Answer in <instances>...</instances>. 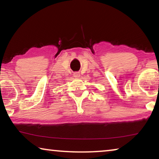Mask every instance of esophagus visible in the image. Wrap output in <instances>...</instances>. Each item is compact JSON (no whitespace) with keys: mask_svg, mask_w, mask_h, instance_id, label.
<instances>
[{"mask_svg":"<svg viewBox=\"0 0 159 159\" xmlns=\"http://www.w3.org/2000/svg\"><path fill=\"white\" fill-rule=\"evenodd\" d=\"M74 77H75V78H79L80 77V72H75V73H74Z\"/></svg>","mask_w":159,"mask_h":159,"instance_id":"obj_1","label":"esophagus"}]
</instances>
